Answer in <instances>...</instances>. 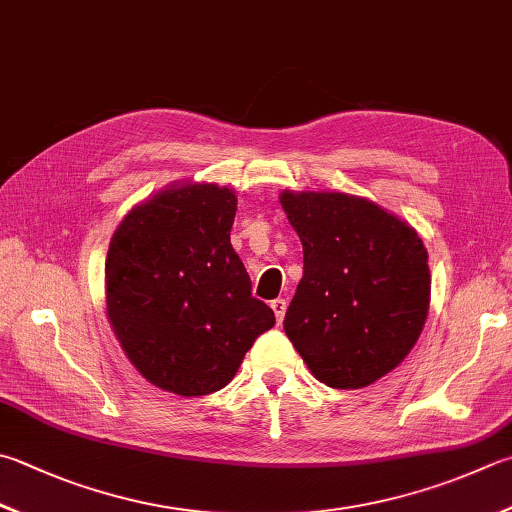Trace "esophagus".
Listing matches in <instances>:
<instances>
[{"mask_svg": "<svg viewBox=\"0 0 512 512\" xmlns=\"http://www.w3.org/2000/svg\"><path fill=\"white\" fill-rule=\"evenodd\" d=\"M272 310H274V314H276V321L281 323L283 321V316H285V310H287V303H285V298H274L272 303Z\"/></svg>", "mask_w": 512, "mask_h": 512, "instance_id": "obj_1", "label": "esophagus"}]
</instances>
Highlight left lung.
Returning a JSON list of instances; mask_svg holds the SVG:
<instances>
[{
    "label": "left lung",
    "instance_id": "1",
    "mask_svg": "<svg viewBox=\"0 0 512 512\" xmlns=\"http://www.w3.org/2000/svg\"><path fill=\"white\" fill-rule=\"evenodd\" d=\"M303 243L285 334L318 381L359 390L406 359L430 307L428 252L408 220L341 191L281 194Z\"/></svg>",
    "mask_w": 512,
    "mask_h": 512
}]
</instances>
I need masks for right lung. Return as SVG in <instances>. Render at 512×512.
Segmentation results:
<instances>
[{
    "label": "right lung",
    "instance_id": "1",
    "mask_svg": "<svg viewBox=\"0 0 512 512\" xmlns=\"http://www.w3.org/2000/svg\"><path fill=\"white\" fill-rule=\"evenodd\" d=\"M236 205L229 187L173 182L113 231L106 316L133 368L160 390L200 397L225 388L276 323L231 247Z\"/></svg>",
    "mask_w": 512,
    "mask_h": 512
}]
</instances>
